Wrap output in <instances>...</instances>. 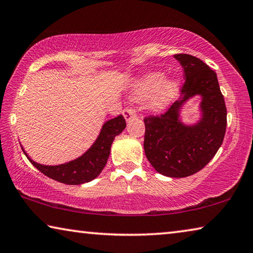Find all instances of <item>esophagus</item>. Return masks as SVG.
I'll return each mask as SVG.
<instances>
[{
    "instance_id": "34e87169",
    "label": "esophagus",
    "mask_w": 253,
    "mask_h": 253,
    "mask_svg": "<svg viewBox=\"0 0 253 253\" xmlns=\"http://www.w3.org/2000/svg\"><path fill=\"white\" fill-rule=\"evenodd\" d=\"M123 115H124V117H125L126 120H130V119H133V118L136 117V116H137V115H136V111L131 107L125 108V109H124V111H123Z\"/></svg>"
}]
</instances>
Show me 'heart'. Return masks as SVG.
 I'll return each mask as SVG.
<instances>
[{"label": "heart", "instance_id": "obj_1", "mask_svg": "<svg viewBox=\"0 0 253 253\" xmlns=\"http://www.w3.org/2000/svg\"><path fill=\"white\" fill-rule=\"evenodd\" d=\"M180 84L177 79H163L161 73H148L134 83L133 93L137 99L150 95L148 106L154 111H162L177 98Z\"/></svg>", "mask_w": 253, "mask_h": 253}]
</instances>
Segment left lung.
<instances>
[{"label":"left lung","mask_w":253,"mask_h":253,"mask_svg":"<svg viewBox=\"0 0 253 253\" xmlns=\"http://www.w3.org/2000/svg\"><path fill=\"white\" fill-rule=\"evenodd\" d=\"M174 58L184 71L182 97L164 114L144 118V151L159 173L184 178L202 170L222 145L226 107L217 75L210 66L188 54H177ZM195 95L202 97V117L195 126H184L179 120V111L184 102Z\"/></svg>","instance_id":"left-lung-1"}]
</instances>
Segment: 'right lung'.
Segmentation results:
<instances>
[{
  "mask_svg": "<svg viewBox=\"0 0 253 253\" xmlns=\"http://www.w3.org/2000/svg\"><path fill=\"white\" fill-rule=\"evenodd\" d=\"M126 122L123 115L108 120L89 150L73 161L59 166H43L31 160L22 148L28 160L35 168L48 178L65 184H82L92 181L105 168L110 154V147L115 137L125 129Z\"/></svg>",
  "mask_w": 253,
  "mask_h": 253,
  "instance_id": "right-lung-1",
  "label": "right lung"
}]
</instances>
